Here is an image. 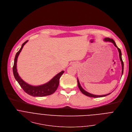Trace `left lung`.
<instances>
[{
    "mask_svg": "<svg viewBox=\"0 0 132 132\" xmlns=\"http://www.w3.org/2000/svg\"><path fill=\"white\" fill-rule=\"evenodd\" d=\"M104 41H109V42H111L112 43H113L114 46L117 48L118 50V51L119 52V57H120V61L121 62V64H122V75L123 74V68H124V64H123V62L122 61V53H121V50L117 46L116 44L114 42V41L112 39H110L109 38H105L104 39ZM77 82H78V87L79 88L80 90V91L83 94H84L86 96H89V97H94V98H97V97H105V96H106L109 94H110L111 93H109V94H106V95H94V94H92L91 93H89V92H87L86 91H85L84 90H83V89H82V87H81L80 83H79V80L77 79Z\"/></svg>",
    "mask_w": 132,
    "mask_h": 132,
    "instance_id": "left-lung-1",
    "label": "left lung"
}]
</instances>
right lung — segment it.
Here are the masks:
<instances>
[{
    "label": "right lung",
    "mask_w": 132,
    "mask_h": 132,
    "mask_svg": "<svg viewBox=\"0 0 132 132\" xmlns=\"http://www.w3.org/2000/svg\"><path fill=\"white\" fill-rule=\"evenodd\" d=\"M28 41V40L24 42L20 50L16 53L14 62V65L13 66V72L14 76L15 79L18 81L21 87L23 89V90L28 94L32 96H39L42 97L48 96L54 93L55 91L57 90L58 86L59 85L60 79L61 76L63 74L64 71H62L58 74H57L54 78H53L48 83L39 86H32L29 85L24 82L19 76V74L17 72L16 69V63L18 56L22 51L25 44Z\"/></svg>",
    "instance_id": "1"
}]
</instances>
